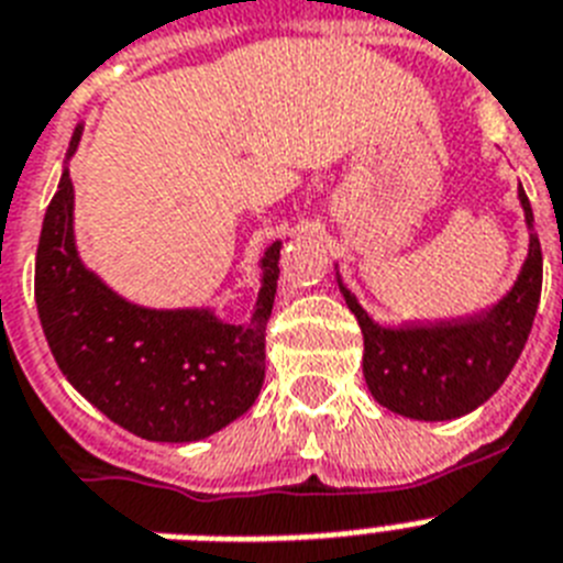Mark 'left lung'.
<instances>
[{"instance_id":"8db88e82","label":"left lung","mask_w":563,"mask_h":563,"mask_svg":"<svg viewBox=\"0 0 563 563\" xmlns=\"http://www.w3.org/2000/svg\"><path fill=\"white\" fill-rule=\"evenodd\" d=\"M530 252L512 289L498 303L466 320L389 329L369 318L357 297L338 286L363 332V377L372 398L389 412L415 420H452L493 398L521 357L541 300L544 260L532 234L530 200L518 186Z\"/></svg>"}]
</instances>
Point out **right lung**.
Returning a JSON list of instances; mask_svg holds the SVG:
<instances>
[{"label": "right lung", "instance_id": "right-lung-1", "mask_svg": "<svg viewBox=\"0 0 563 563\" xmlns=\"http://www.w3.org/2000/svg\"><path fill=\"white\" fill-rule=\"evenodd\" d=\"M82 136L77 125L68 157ZM280 240L260 257L252 318L234 325L211 309H145L99 280L74 240L68 165L36 249V311L56 366L99 412L163 443H191L249 412L266 377V323L280 277Z\"/></svg>", "mask_w": 563, "mask_h": 563}]
</instances>
